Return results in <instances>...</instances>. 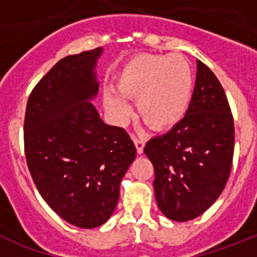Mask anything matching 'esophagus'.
Returning <instances> with one entry per match:
<instances>
[{
    "mask_svg": "<svg viewBox=\"0 0 257 257\" xmlns=\"http://www.w3.org/2000/svg\"><path fill=\"white\" fill-rule=\"evenodd\" d=\"M134 143H135V147H136V151H138V154H143L144 152V147H145V142L143 139H139V138H135L134 136Z\"/></svg>",
    "mask_w": 257,
    "mask_h": 257,
    "instance_id": "1",
    "label": "esophagus"
}]
</instances>
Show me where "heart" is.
I'll return each instance as SVG.
<instances>
[{
	"mask_svg": "<svg viewBox=\"0 0 257 257\" xmlns=\"http://www.w3.org/2000/svg\"><path fill=\"white\" fill-rule=\"evenodd\" d=\"M192 68L181 55H138L127 61L115 90L103 91V105L117 124L131 114L126 99H136L140 118L154 131H167L183 121L193 95Z\"/></svg>",
	"mask_w": 257,
	"mask_h": 257,
	"instance_id": "obj_1",
	"label": "heart"
}]
</instances>
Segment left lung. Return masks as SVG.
<instances>
[{
  "label": "left lung",
  "mask_w": 257,
  "mask_h": 257,
  "mask_svg": "<svg viewBox=\"0 0 257 257\" xmlns=\"http://www.w3.org/2000/svg\"><path fill=\"white\" fill-rule=\"evenodd\" d=\"M233 151L234 123L224 88L212 70L197 60L188 113L144 148L153 163L154 194L163 215L189 221L208 210L225 188Z\"/></svg>",
  "instance_id": "1"
}]
</instances>
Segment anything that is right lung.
<instances>
[{"label":"right lung","instance_id":"1","mask_svg":"<svg viewBox=\"0 0 257 257\" xmlns=\"http://www.w3.org/2000/svg\"><path fill=\"white\" fill-rule=\"evenodd\" d=\"M101 55L97 47L59 60L33 88L24 121L27 163L38 192L61 219L83 229L112 216L136 158L126 131L106 124L91 103Z\"/></svg>","mask_w":257,"mask_h":257}]
</instances>
